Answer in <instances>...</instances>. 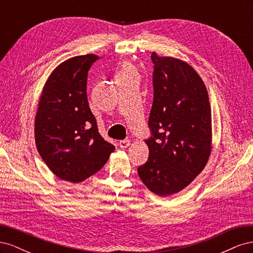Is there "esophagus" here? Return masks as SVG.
<instances>
[{
  "label": "esophagus",
  "instance_id": "1",
  "mask_svg": "<svg viewBox=\"0 0 253 253\" xmlns=\"http://www.w3.org/2000/svg\"><path fill=\"white\" fill-rule=\"evenodd\" d=\"M129 144H131V141H129L128 139H125V140H120L119 141V147L121 149H126Z\"/></svg>",
  "mask_w": 253,
  "mask_h": 253
}]
</instances>
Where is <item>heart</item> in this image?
I'll use <instances>...</instances> for the list:
<instances>
[{"label":"heart","instance_id":"heart-1","mask_svg":"<svg viewBox=\"0 0 253 253\" xmlns=\"http://www.w3.org/2000/svg\"><path fill=\"white\" fill-rule=\"evenodd\" d=\"M128 75H136V72H135V70H134L132 66H129L127 64H125L124 66H122L121 71L119 72L118 77H119V76H128Z\"/></svg>","mask_w":253,"mask_h":253}]
</instances>
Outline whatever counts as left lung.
Returning <instances> with one entry per match:
<instances>
[{
	"instance_id": "1",
	"label": "left lung",
	"mask_w": 253,
	"mask_h": 253,
	"mask_svg": "<svg viewBox=\"0 0 253 253\" xmlns=\"http://www.w3.org/2000/svg\"><path fill=\"white\" fill-rule=\"evenodd\" d=\"M154 98L149 117L147 163L138 168L153 193L168 196L189 186L211 153L212 126L208 91L192 66L152 52Z\"/></svg>"
}]
</instances>
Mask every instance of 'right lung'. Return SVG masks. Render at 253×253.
<instances>
[{"label":"right lung","mask_w":253,"mask_h":253,"mask_svg":"<svg viewBox=\"0 0 253 253\" xmlns=\"http://www.w3.org/2000/svg\"><path fill=\"white\" fill-rule=\"evenodd\" d=\"M96 55L61 63L45 83L35 118L38 152L60 179L80 182L106 164L115 147L99 134L86 94Z\"/></svg>","instance_id":"right-lung-1"}]
</instances>
